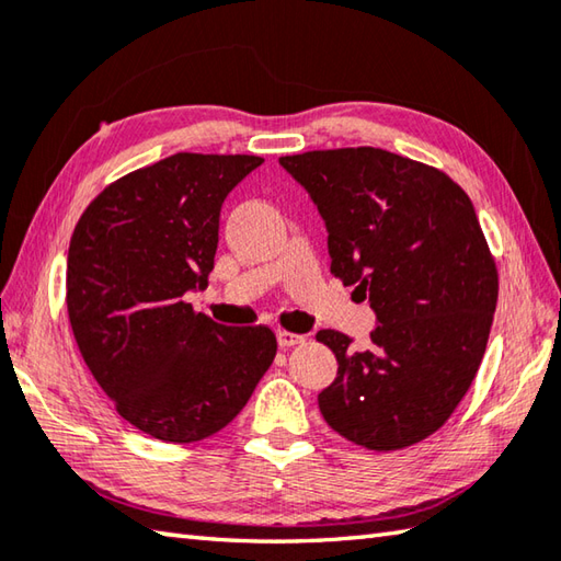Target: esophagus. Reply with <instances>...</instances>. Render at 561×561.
Instances as JSON below:
<instances>
[{"label": "esophagus", "mask_w": 561, "mask_h": 561, "mask_svg": "<svg viewBox=\"0 0 561 561\" xmlns=\"http://www.w3.org/2000/svg\"><path fill=\"white\" fill-rule=\"evenodd\" d=\"M277 343H279V347L287 350V347H294V345H301V343H304V335L279 331V333H277Z\"/></svg>", "instance_id": "34e87169"}]
</instances>
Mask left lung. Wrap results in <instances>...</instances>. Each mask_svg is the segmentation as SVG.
Returning a JSON list of instances; mask_svg holds the SVG:
<instances>
[{"instance_id": "8db88e82", "label": "left lung", "mask_w": 561, "mask_h": 561, "mask_svg": "<svg viewBox=\"0 0 561 561\" xmlns=\"http://www.w3.org/2000/svg\"><path fill=\"white\" fill-rule=\"evenodd\" d=\"M328 230L331 272L369 296L371 345L318 331L337 377L318 393L325 423L369 449L435 433L484 357L499 299L496 265L469 196L445 172L381 148L279 158Z\"/></svg>"}]
</instances>
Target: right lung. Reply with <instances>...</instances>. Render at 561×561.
Returning a JSON list of instances; mask_svg holds the SVG:
<instances>
[{
	"label": "right lung",
	"instance_id": "1",
	"mask_svg": "<svg viewBox=\"0 0 561 561\" xmlns=\"http://www.w3.org/2000/svg\"><path fill=\"white\" fill-rule=\"evenodd\" d=\"M262 162L178 152L108 184L75 226L77 347L121 419L158 440L221 431L277 355L270 328H228L184 301L208 287L226 196Z\"/></svg>",
	"mask_w": 561,
	"mask_h": 561
}]
</instances>
